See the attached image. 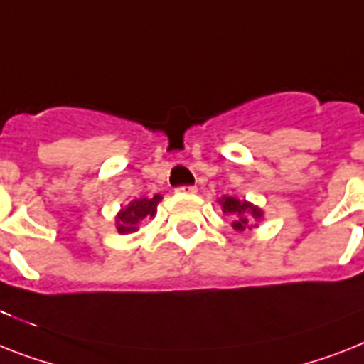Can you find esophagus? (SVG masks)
Here are the masks:
<instances>
[{"instance_id":"34e87169","label":"esophagus","mask_w":364,"mask_h":364,"mask_svg":"<svg viewBox=\"0 0 364 364\" xmlns=\"http://www.w3.org/2000/svg\"><path fill=\"white\" fill-rule=\"evenodd\" d=\"M176 193H184V195H191L197 191V188L195 186H180V188L175 189Z\"/></svg>"}]
</instances>
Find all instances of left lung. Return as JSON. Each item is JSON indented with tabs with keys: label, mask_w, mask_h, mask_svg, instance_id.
<instances>
[{
	"label": "left lung",
	"mask_w": 364,
	"mask_h": 364,
	"mask_svg": "<svg viewBox=\"0 0 364 364\" xmlns=\"http://www.w3.org/2000/svg\"><path fill=\"white\" fill-rule=\"evenodd\" d=\"M218 203L223 210V214L232 218V229L238 230V232H243L247 229H257L258 223L264 219L262 208H258V206H255L253 203H249L245 199L223 195L221 199H218Z\"/></svg>",
	"instance_id": "1"
}]
</instances>
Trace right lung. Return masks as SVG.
<instances>
[{"label":"right lung","mask_w":364,"mask_h":364,"mask_svg":"<svg viewBox=\"0 0 364 364\" xmlns=\"http://www.w3.org/2000/svg\"><path fill=\"white\" fill-rule=\"evenodd\" d=\"M164 199L161 195H154L152 199L149 197H139L128 203V206L119 210V214L115 215V227L119 234H132L135 230H139V225L145 219H152L158 210V203Z\"/></svg>","instance_id":"obj_1"}]
</instances>
